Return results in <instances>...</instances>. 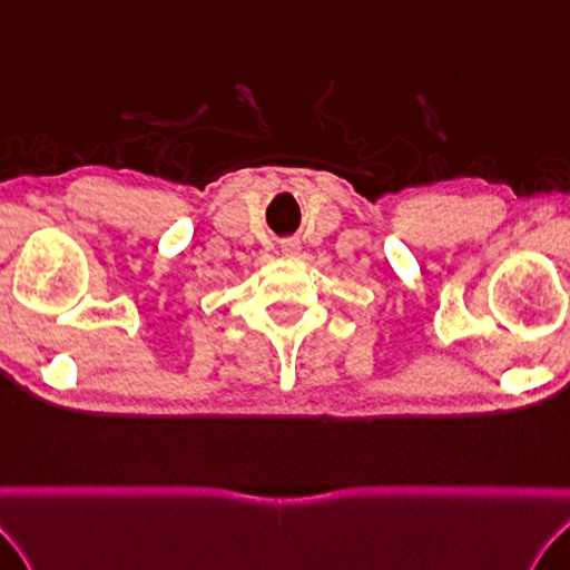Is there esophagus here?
<instances>
[{"instance_id": "esophagus-1", "label": "esophagus", "mask_w": 570, "mask_h": 570, "mask_svg": "<svg viewBox=\"0 0 570 570\" xmlns=\"http://www.w3.org/2000/svg\"><path fill=\"white\" fill-rule=\"evenodd\" d=\"M281 248H283V255H285V258H297V253H299V243H297V240H285Z\"/></svg>"}]
</instances>
